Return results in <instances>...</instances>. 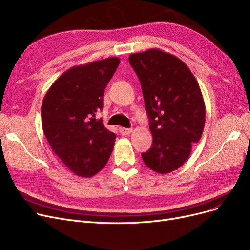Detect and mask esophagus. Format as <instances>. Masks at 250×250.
I'll return each instance as SVG.
<instances>
[{"instance_id":"1","label":"esophagus","mask_w":250,"mask_h":250,"mask_svg":"<svg viewBox=\"0 0 250 250\" xmlns=\"http://www.w3.org/2000/svg\"><path fill=\"white\" fill-rule=\"evenodd\" d=\"M119 132L122 135H128V134H131L133 132V130H132V128H127V127H120Z\"/></svg>"}]
</instances>
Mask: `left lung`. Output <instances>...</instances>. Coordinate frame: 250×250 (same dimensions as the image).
Here are the masks:
<instances>
[{"instance_id":"obj_1","label":"left lung","mask_w":250,"mask_h":250,"mask_svg":"<svg viewBox=\"0 0 250 250\" xmlns=\"http://www.w3.org/2000/svg\"><path fill=\"white\" fill-rule=\"evenodd\" d=\"M128 61L141 84L152 134L151 147L141 154L143 162L158 173L174 171L186 162L205 127L198 83L181 59L158 49L132 54Z\"/></svg>"}]
</instances>
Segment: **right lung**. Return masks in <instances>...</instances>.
Here are the masks:
<instances>
[{
  "instance_id": "obj_1",
  "label": "right lung",
  "mask_w": 250,
  "mask_h": 250,
  "mask_svg": "<svg viewBox=\"0 0 250 250\" xmlns=\"http://www.w3.org/2000/svg\"><path fill=\"white\" fill-rule=\"evenodd\" d=\"M120 63L111 57L69 68L47 90L42 106L43 133L70 171L90 178L107 164L116 135L95 115L104 88Z\"/></svg>"
}]
</instances>
